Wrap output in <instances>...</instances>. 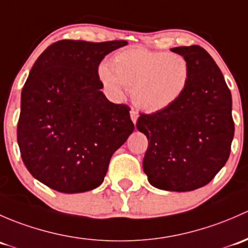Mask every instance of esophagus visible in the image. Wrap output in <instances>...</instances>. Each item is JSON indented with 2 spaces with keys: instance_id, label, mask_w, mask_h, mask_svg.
Wrapping results in <instances>:
<instances>
[{
  "instance_id": "34e87169",
  "label": "esophagus",
  "mask_w": 248,
  "mask_h": 248,
  "mask_svg": "<svg viewBox=\"0 0 248 248\" xmlns=\"http://www.w3.org/2000/svg\"><path fill=\"white\" fill-rule=\"evenodd\" d=\"M130 117H131V121L134 122L135 124L137 122V118H139V113H137L135 109H131V111H130Z\"/></svg>"
}]
</instances>
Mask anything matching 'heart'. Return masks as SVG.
I'll list each match as a JSON object with an SVG mask.
<instances>
[{
    "label": "heart",
    "mask_w": 248,
    "mask_h": 248,
    "mask_svg": "<svg viewBox=\"0 0 248 248\" xmlns=\"http://www.w3.org/2000/svg\"><path fill=\"white\" fill-rule=\"evenodd\" d=\"M104 86L117 98L124 87L131 88V98L139 108L159 112L180 98L190 78V65L184 56L142 46L125 48L99 68Z\"/></svg>",
    "instance_id": "obj_1"
}]
</instances>
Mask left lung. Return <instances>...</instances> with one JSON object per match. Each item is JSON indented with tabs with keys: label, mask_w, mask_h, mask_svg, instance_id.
<instances>
[{
	"label": "left lung",
	"mask_w": 248,
	"mask_h": 248,
	"mask_svg": "<svg viewBox=\"0 0 248 248\" xmlns=\"http://www.w3.org/2000/svg\"><path fill=\"white\" fill-rule=\"evenodd\" d=\"M190 65L180 98L167 108L140 114L148 139L143 170L155 187L185 192L205 186L226 165L234 137L232 94L221 70L198 45L173 47Z\"/></svg>",
	"instance_id": "8db88e82"
}]
</instances>
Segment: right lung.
I'll return each mask as SVG.
<instances>
[{
  "mask_svg": "<svg viewBox=\"0 0 248 248\" xmlns=\"http://www.w3.org/2000/svg\"><path fill=\"white\" fill-rule=\"evenodd\" d=\"M125 40H60L35 61L21 92L17 143L35 179L63 193L98 187L135 126L130 107L107 100L98 68Z\"/></svg>",
  "mask_w": 248,
  "mask_h": 248,
  "instance_id": "right-lung-1",
  "label": "right lung"
}]
</instances>
